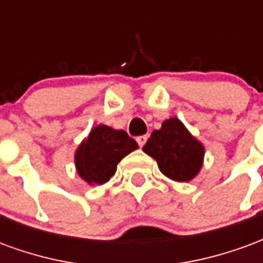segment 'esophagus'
<instances>
[{
  "mask_svg": "<svg viewBox=\"0 0 263 263\" xmlns=\"http://www.w3.org/2000/svg\"><path fill=\"white\" fill-rule=\"evenodd\" d=\"M146 141H148V135H141V137L137 138V142H138V145L141 146V148H142L143 145L146 143Z\"/></svg>",
  "mask_w": 263,
  "mask_h": 263,
  "instance_id": "obj_1",
  "label": "esophagus"
}]
</instances>
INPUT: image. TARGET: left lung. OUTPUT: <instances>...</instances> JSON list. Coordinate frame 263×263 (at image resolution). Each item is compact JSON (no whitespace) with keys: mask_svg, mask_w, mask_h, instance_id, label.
<instances>
[{"mask_svg":"<svg viewBox=\"0 0 263 263\" xmlns=\"http://www.w3.org/2000/svg\"><path fill=\"white\" fill-rule=\"evenodd\" d=\"M142 149L158 162L166 177L176 182L192 180L203 166L204 146L177 118L163 121Z\"/></svg>","mask_w":263,"mask_h":263,"instance_id":"1","label":"left lung"}]
</instances>
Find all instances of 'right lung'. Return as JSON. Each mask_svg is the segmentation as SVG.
Returning a JSON list of instances; mask_svg holds the SVG:
<instances>
[{
    "label": "right lung",
    "mask_w": 263,
    "mask_h": 263,
    "mask_svg": "<svg viewBox=\"0 0 263 263\" xmlns=\"http://www.w3.org/2000/svg\"><path fill=\"white\" fill-rule=\"evenodd\" d=\"M138 149V143L125 131L98 125L76 151L77 173L87 183L103 184L114 176L121 159Z\"/></svg>",
    "instance_id": "1"
}]
</instances>
